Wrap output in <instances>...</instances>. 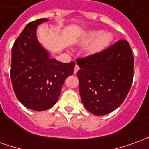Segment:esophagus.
I'll return each mask as SVG.
<instances>
[{"instance_id": "34e87169", "label": "esophagus", "mask_w": 149, "mask_h": 149, "mask_svg": "<svg viewBox=\"0 0 149 149\" xmlns=\"http://www.w3.org/2000/svg\"><path fill=\"white\" fill-rule=\"evenodd\" d=\"M80 69V68H79V66L78 65H75V68H74V71H73V72H74V74H76L77 72V71Z\"/></svg>"}]
</instances>
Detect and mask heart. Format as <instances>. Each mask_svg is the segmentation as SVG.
<instances>
[{
	"instance_id": "1",
	"label": "heart",
	"mask_w": 149,
	"mask_h": 149,
	"mask_svg": "<svg viewBox=\"0 0 149 149\" xmlns=\"http://www.w3.org/2000/svg\"><path fill=\"white\" fill-rule=\"evenodd\" d=\"M113 39V35L110 32H102L100 30H93L85 33L80 38V44L87 45L89 53H97L107 47Z\"/></svg>"
}]
</instances>
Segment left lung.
Here are the masks:
<instances>
[{
	"instance_id": "left-lung-1",
	"label": "left lung",
	"mask_w": 149,
	"mask_h": 149,
	"mask_svg": "<svg viewBox=\"0 0 149 149\" xmlns=\"http://www.w3.org/2000/svg\"><path fill=\"white\" fill-rule=\"evenodd\" d=\"M79 92L87 111L105 115L118 108L133 81L134 58L127 41L119 40L103 52L77 59Z\"/></svg>"
}]
</instances>
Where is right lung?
<instances>
[{"label":"right lung","mask_w":149,"mask_h":149,"mask_svg":"<svg viewBox=\"0 0 149 149\" xmlns=\"http://www.w3.org/2000/svg\"><path fill=\"white\" fill-rule=\"evenodd\" d=\"M40 18L28 23L12 49L10 77L17 99L28 109L48 110L56 103L66 78L73 73L75 63L52 59L38 42L36 31L47 22Z\"/></svg>","instance_id":"obj_1"}]
</instances>
